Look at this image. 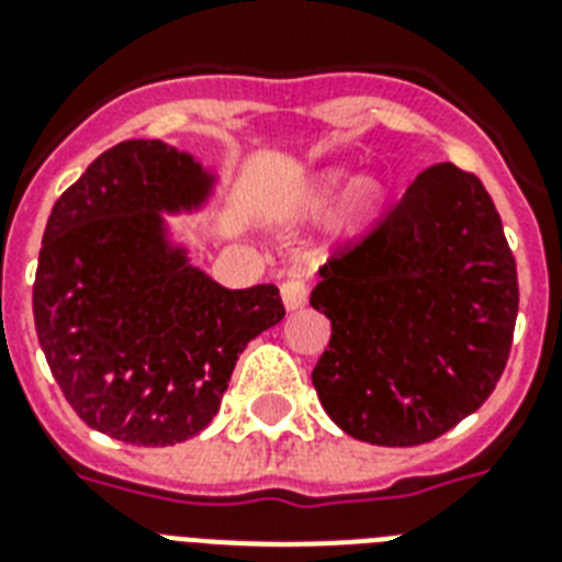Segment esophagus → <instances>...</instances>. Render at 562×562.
Segmentation results:
<instances>
[{
  "label": "esophagus",
  "instance_id": "obj_1",
  "mask_svg": "<svg viewBox=\"0 0 562 562\" xmlns=\"http://www.w3.org/2000/svg\"><path fill=\"white\" fill-rule=\"evenodd\" d=\"M282 294V306L289 308V312H297V308L306 306V282L303 280H285L280 285Z\"/></svg>",
  "mask_w": 562,
  "mask_h": 562
}]
</instances>
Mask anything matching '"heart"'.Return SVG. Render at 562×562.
Instances as JSON below:
<instances>
[{"instance_id": "heart-1", "label": "heart", "mask_w": 562, "mask_h": 562, "mask_svg": "<svg viewBox=\"0 0 562 562\" xmlns=\"http://www.w3.org/2000/svg\"><path fill=\"white\" fill-rule=\"evenodd\" d=\"M352 186H356V169L352 166H326L315 175V178L308 180L303 192L297 198V212L300 215H317L326 206H333L344 192H350ZM384 201V187L382 180L375 178H364L359 180V187L352 190V210L359 215L361 221L370 218Z\"/></svg>"}]
</instances>
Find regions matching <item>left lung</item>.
Here are the masks:
<instances>
[{
  "instance_id": "left-lung-1",
  "label": "left lung",
  "mask_w": 562,
  "mask_h": 562,
  "mask_svg": "<svg viewBox=\"0 0 562 562\" xmlns=\"http://www.w3.org/2000/svg\"><path fill=\"white\" fill-rule=\"evenodd\" d=\"M333 338L312 370L333 423L373 446H419L484 405L507 364L519 285L475 175H419L368 241L317 271Z\"/></svg>"
}]
</instances>
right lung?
Returning a JSON list of instances; mask_svg holds the SVG:
<instances>
[{"instance_id": "add662e5", "label": "right lung", "mask_w": 562, "mask_h": 562, "mask_svg": "<svg viewBox=\"0 0 562 562\" xmlns=\"http://www.w3.org/2000/svg\"><path fill=\"white\" fill-rule=\"evenodd\" d=\"M218 171L160 139L90 162L48 215L34 326L90 428L175 446L210 426L238 356L285 317L280 289H224L194 268L171 215L210 210Z\"/></svg>"}]
</instances>
